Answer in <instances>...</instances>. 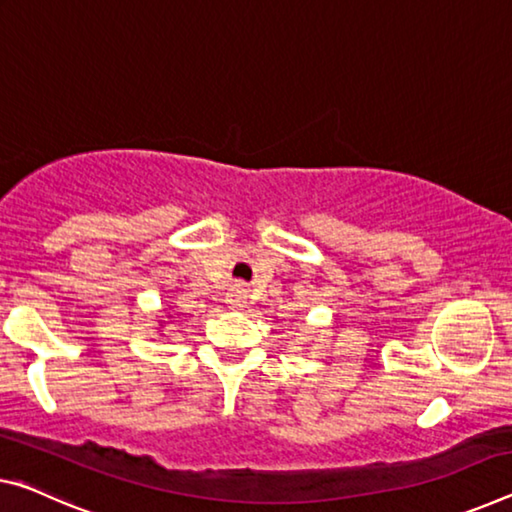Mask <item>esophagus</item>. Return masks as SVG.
Listing matches in <instances>:
<instances>
[{"instance_id": "obj_1", "label": "esophagus", "mask_w": 512, "mask_h": 512, "mask_svg": "<svg viewBox=\"0 0 512 512\" xmlns=\"http://www.w3.org/2000/svg\"><path fill=\"white\" fill-rule=\"evenodd\" d=\"M248 300V291L243 285H234L230 289V294H227V303H230V307H243L246 305Z\"/></svg>"}]
</instances>
